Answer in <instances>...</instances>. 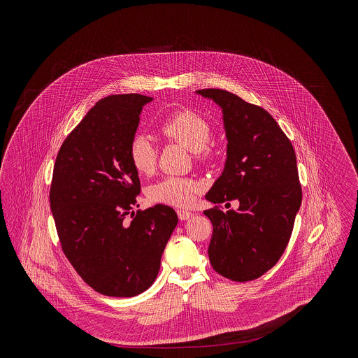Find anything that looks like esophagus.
I'll list each match as a JSON object with an SVG mask.
<instances>
[{
    "label": "esophagus",
    "mask_w": 358,
    "mask_h": 358,
    "mask_svg": "<svg viewBox=\"0 0 358 358\" xmlns=\"http://www.w3.org/2000/svg\"><path fill=\"white\" fill-rule=\"evenodd\" d=\"M178 216L180 220H187V219H192L194 216L193 212L190 210H185V209H178Z\"/></svg>",
    "instance_id": "1"
}]
</instances>
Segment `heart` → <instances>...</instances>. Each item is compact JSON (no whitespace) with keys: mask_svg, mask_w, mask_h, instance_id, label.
Here are the masks:
<instances>
[{"mask_svg":"<svg viewBox=\"0 0 358 358\" xmlns=\"http://www.w3.org/2000/svg\"><path fill=\"white\" fill-rule=\"evenodd\" d=\"M158 131L166 141L178 142L190 149L199 161H209L215 157L216 149L209 142L210 124L201 114L192 108H179L168 114L158 125ZM128 157L132 166L141 175H150L157 164V149L146 135L132 138ZM203 190V183L189 176H165L155 182L148 190L154 203L189 206Z\"/></svg>","mask_w":358,"mask_h":358,"instance_id":"heart-1","label":"heart"}]
</instances>
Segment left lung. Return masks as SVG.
<instances>
[{"label":"left lung","instance_id":"left-lung-1","mask_svg":"<svg viewBox=\"0 0 358 358\" xmlns=\"http://www.w3.org/2000/svg\"><path fill=\"white\" fill-rule=\"evenodd\" d=\"M222 107L227 159L205 199L213 204L238 200L237 210L206 209L213 231L208 247L216 273L252 281L284 254L302 203L294 146L277 121L260 106L224 90H200Z\"/></svg>","mask_w":358,"mask_h":358}]
</instances>
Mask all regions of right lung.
Instances as JSON below:
<instances>
[{"label": "right lung", "instance_id": "obj_1", "mask_svg": "<svg viewBox=\"0 0 358 358\" xmlns=\"http://www.w3.org/2000/svg\"><path fill=\"white\" fill-rule=\"evenodd\" d=\"M150 101L139 94L99 101L64 139L53 166L50 203L62 251L106 296L146 291L178 224L168 205L134 210L141 182L128 148Z\"/></svg>", "mask_w": 358, "mask_h": 358}]
</instances>
